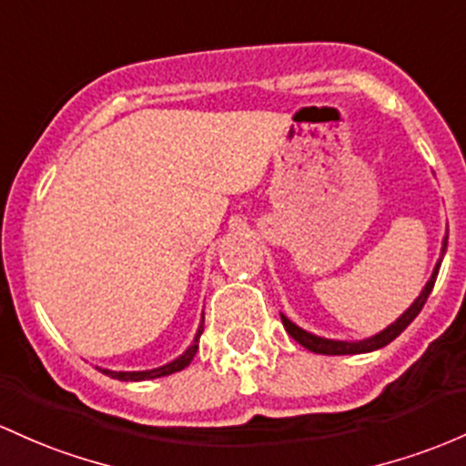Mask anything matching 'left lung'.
Here are the masks:
<instances>
[{
  "label": "left lung",
  "instance_id": "1",
  "mask_svg": "<svg viewBox=\"0 0 466 466\" xmlns=\"http://www.w3.org/2000/svg\"><path fill=\"white\" fill-rule=\"evenodd\" d=\"M444 252H447V237H444L442 241V249H441V260L436 263V268H433V274L431 279L427 280V285H424V289L420 291V296H418L416 300L411 303V308H409L405 314L400 316V319L396 320V323H391L387 329H382L380 334L371 336V339H365V340H356V342H347V340H329V339H320V336H314L309 334V331L300 329L299 325H294L288 316L280 314V320H283L285 329H288V334L294 339L296 342H300V345L305 347V350L314 351V354H325V356H345V354H367V351H374V350H380V347L390 345L393 339H398V336L402 334V331L407 329L409 323H411L413 319H416L418 314H420V309L424 308V303H427L429 294H431L433 285H436V279H438V269H441V263H442V257Z\"/></svg>",
  "mask_w": 466,
  "mask_h": 466
}]
</instances>
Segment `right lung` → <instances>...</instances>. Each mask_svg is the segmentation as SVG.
I'll return each mask as SVG.
<instances>
[{"mask_svg": "<svg viewBox=\"0 0 466 466\" xmlns=\"http://www.w3.org/2000/svg\"><path fill=\"white\" fill-rule=\"evenodd\" d=\"M201 334H203V319H201V325H198L197 336H194L192 345L187 347V350L183 351V354L178 356L177 360L167 362V365H163V367H157V370H150V371H110V370H101V367H96V370H99L101 374H106V376H110V378H116V380H135V382L137 380H152V378L170 376V374H175V371L186 370V367L190 365L194 354H197V350H198V339H201Z\"/></svg>", "mask_w": 466, "mask_h": 466, "instance_id": "obj_1", "label": "right lung"}]
</instances>
